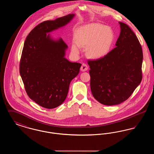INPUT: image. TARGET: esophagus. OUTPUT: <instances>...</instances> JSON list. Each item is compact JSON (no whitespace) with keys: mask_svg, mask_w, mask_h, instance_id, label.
Segmentation results:
<instances>
[{"mask_svg":"<svg viewBox=\"0 0 154 154\" xmlns=\"http://www.w3.org/2000/svg\"><path fill=\"white\" fill-rule=\"evenodd\" d=\"M88 69V67L86 63H82V66L81 67V70L82 72H85L87 71Z\"/></svg>","mask_w":154,"mask_h":154,"instance_id":"34e87169","label":"esophagus"}]
</instances>
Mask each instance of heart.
I'll list each match as a JSON object with an SVG mask.
<instances>
[{
	"instance_id": "1",
	"label": "heart",
	"mask_w": 154,
	"mask_h": 154,
	"mask_svg": "<svg viewBox=\"0 0 154 154\" xmlns=\"http://www.w3.org/2000/svg\"><path fill=\"white\" fill-rule=\"evenodd\" d=\"M114 40V33L110 27L99 23H92L80 28L75 33L72 50L79 52L80 47H86L88 57L101 58L109 51Z\"/></svg>"
}]
</instances>
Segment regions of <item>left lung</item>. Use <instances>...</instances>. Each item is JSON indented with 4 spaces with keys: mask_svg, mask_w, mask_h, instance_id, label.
Here are the masks:
<instances>
[{
    "mask_svg": "<svg viewBox=\"0 0 154 154\" xmlns=\"http://www.w3.org/2000/svg\"><path fill=\"white\" fill-rule=\"evenodd\" d=\"M116 47L106 56L88 60L92 94L99 102L113 106L127 100L142 80L143 50L131 28L119 22Z\"/></svg>",
    "mask_w": 154,
    "mask_h": 154,
    "instance_id": "left-lung-1",
    "label": "left lung"
}]
</instances>
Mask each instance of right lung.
<instances>
[{"label":"right lung","mask_w":154,"mask_h":154,"mask_svg":"<svg viewBox=\"0 0 154 154\" xmlns=\"http://www.w3.org/2000/svg\"><path fill=\"white\" fill-rule=\"evenodd\" d=\"M74 16L70 14L40 23L30 31L23 45L20 73L25 91L32 100L48 109L65 101L81 64L66 59L67 44L61 38L55 41L47 33L65 26Z\"/></svg>","instance_id":"add662e5"}]
</instances>
